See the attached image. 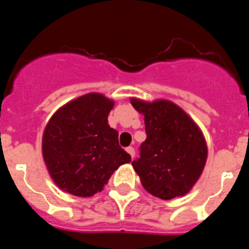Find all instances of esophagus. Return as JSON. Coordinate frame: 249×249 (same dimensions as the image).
Wrapping results in <instances>:
<instances>
[{
  "label": "esophagus",
  "mask_w": 249,
  "mask_h": 249,
  "mask_svg": "<svg viewBox=\"0 0 249 249\" xmlns=\"http://www.w3.org/2000/svg\"><path fill=\"white\" fill-rule=\"evenodd\" d=\"M126 151L128 152V155L131 156V158H133V157H135L136 152H135V148H133V147H127V148H126Z\"/></svg>",
  "instance_id": "esophagus-1"
}]
</instances>
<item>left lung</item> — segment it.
Here are the masks:
<instances>
[{"mask_svg": "<svg viewBox=\"0 0 249 249\" xmlns=\"http://www.w3.org/2000/svg\"><path fill=\"white\" fill-rule=\"evenodd\" d=\"M144 116L147 138L132 166L144 190L162 199L184 196L197 182L207 160V146L196 123L175 103L131 101Z\"/></svg>", "mask_w": 249, "mask_h": 249, "instance_id": "8db88e82", "label": "left lung"}]
</instances>
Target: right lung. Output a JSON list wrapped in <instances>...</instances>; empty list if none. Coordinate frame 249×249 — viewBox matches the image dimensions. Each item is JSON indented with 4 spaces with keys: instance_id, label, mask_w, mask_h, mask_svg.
<instances>
[{
    "instance_id": "add662e5",
    "label": "right lung",
    "mask_w": 249,
    "mask_h": 249,
    "mask_svg": "<svg viewBox=\"0 0 249 249\" xmlns=\"http://www.w3.org/2000/svg\"><path fill=\"white\" fill-rule=\"evenodd\" d=\"M112 107L102 94L89 93L63 106L47 123L43 158L54 183L66 192L96 195L121 164L131 162L107 121Z\"/></svg>"
}]
</instances>
